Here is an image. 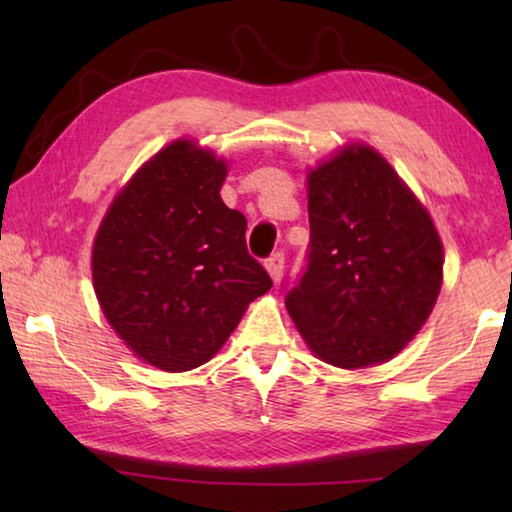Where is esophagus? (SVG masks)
<instances>
[{
  "label": "esophagus",
  "instance_id": "obj_1",
  "mask_svg": "<svg viewBox=\"0 0 512 512\" xmlns=\"http://www.w3.org/2000/svg\"><path fill=\"white\" fill-rule=\"evenodd\" d=\"M266 271L273 277V282H280L282 271H284V253H273L266 259Z\"/></svg>",
  "mask_w": 512,
  "mask_h": 512
}]
</instances>
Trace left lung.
<instances>
[{
    "mask_svg": "<svg viewBox=\"0 0 512 512\" xmlns=\"http://www.w3.org/2000/svg\"><path fill=\"white\" fill-rule=\"evenodd\" d=\"M307 264L287 309L320 359L363 368L393 359L431 314L443 244L391 164L368 146L309 173Z\"/></svg>",
    "mask_w": 512,
    "mask_h": 512,
    "instance_id": "obj_1",
    "label": "left lung"
}]
</instances>
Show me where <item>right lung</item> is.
<instances>
[{"instance_id": "obj_1", "label": "right lung", "mask_w": 512, "mask_h": 512, "mask_svg": "<svg viewBox=\"0 0 512 512\" xmlns=\"http://www.w3.org/2000/svg\"><path fill=\"white\" fill-rule=\"evenodd\" d=\"M225 164L178 140L135 173L94 239L108 323L167 372L210 361L246 307L273 287L246 248V216L221 201Z\"/></svg>"}]
</instances>
